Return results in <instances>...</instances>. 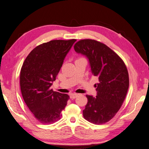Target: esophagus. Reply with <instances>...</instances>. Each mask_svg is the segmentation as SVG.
Listing matches in <instances>:
<instances>
[{"instance_id":"esophagus-1","label":"esophagus","mask_w":149,"mask_h":149,"mask_svg":"<svg viewBox=\"0 0 149 149\" xmlns=\"http://www.w3.org/2000/svg\"><path fill=\"white\" fill-rule=\"evenodd\" d=\"M78 95H79V94H77V93H71L70 95V99H75V98H76Z\"/></svg>"}]
</instances>
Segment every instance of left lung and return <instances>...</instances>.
<instances>
[{
    "label": "left lung",
    "instance_id": "8db88e82",
    "mask_svg": "<svg viewBox=\"0 0 149 149\" xmlns=\"http://www.w3.org/2000/svg\"><path fill=\"white\" fill-rule=\"evenodd\" d=\"M74 50L88 58L91 74L99 81L95 84L97 96L86 95L83 116L94 124H103L115 116L125 99L129 84L127 69L113 50L96 40L79 41Z\"/></svg>",
    "mask_w": 149,
    "mask_h": 149
}]
</instances>
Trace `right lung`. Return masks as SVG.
Returning a JSON list of instances; mask_svg holds the SVG:
<instances>
[{
  "instance_id": "obj_1",
  "label": "right lung",
  "mask_w": 149,
  "mask_h": 149,
  "mask_svg": "<svg viewBox=\"0 0 149 149\" xmlns=\"http://www.w3.org/2000/svg\"><path fill=\"white\" fill-rule=\"evenodd\" d=\"M76 40H52L35 47L23 63L20 84L22 97L34 117L52 123L61 116L69 95L50 88L66 54Z\"/></svg>"
}]
</instances>
